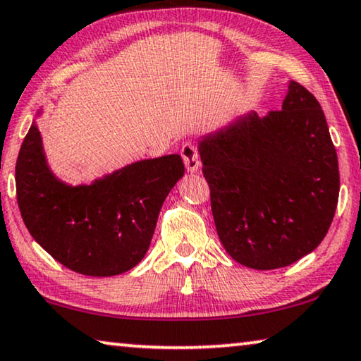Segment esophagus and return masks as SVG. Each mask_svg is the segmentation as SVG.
Wrapping results in <instances>:
<instances>
[{
	"label": "esophagus",
	"mask_w": 361,
	"mask_h": 361,
	"mask_svg": "<svg viewBox=\"0 0 361 361\" xmlns=\"http://www.w3.org/2000/svg\"><path fill=\"white\" fill-rule=\"evenodd\" d=\"M180 154L183 157V161H185L186 170L190 171V173H195V171L200 170V166H201L200 154H197L196 145L192 144V142H185V144L181 145Z\"/></svg>",
	"instance_id": "obj_1"
}]
</instances>
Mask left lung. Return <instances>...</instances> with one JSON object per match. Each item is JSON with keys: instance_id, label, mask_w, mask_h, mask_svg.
<instances>
[{"instance_id": "left-lung-1", "label": "left lung", "mask_w": 361, "mask_h": 361, "mask_svg": "<svg viewBox=\"0 0 361 361\" xmlns=\"http://www.w3.org/2000/svg\"><path fill=\"white\" fill-rule=\"evenodd\" d=\"M217 235L253 270L298 262L324 240L337 209V152L319 101L289 81L280 111L250 113L200 142Z\"/></svg>"}]
</instances>
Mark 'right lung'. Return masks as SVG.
<instances>
[{"mask_svg":"<svg viewBox=\"0 0 361 361\" xmlns=\"http://www.w3.org/2000/svg\"><path fill=\"white\" fill-rule=\"evenodd\" d=\"M185 173L180 155L140 160L93 185L68 186L50 173L32 123L16 161V196L34 240L86 276L130 270L149 250L159 212Z\"/></svg>","mask_w":361,"mask_h":361,"instance_id":"1","label":"right lung"}]
</instances>
